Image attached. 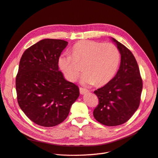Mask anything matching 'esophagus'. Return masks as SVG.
Here are the masks:
<instances>
[{
	"label": "esophagus",
	"instance_id": "obj_1",
	"mask_svg": "<svg viewBox=\"0 0 158 158\" xmlns=\"http://www.w3.org/2000/svg\"><path fill=\"white\" fill-rule=\"evenodd\" d=\"M79 92H80V94H85L86 92H88V90H87V89H86V88H85L80 87V88H79Z\"/></svg>",
	"mask_w": 158,
	"mask_h": 158
}]
</instances>
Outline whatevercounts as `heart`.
Wrapping results in <instances>:
<instances>
[{
  "mask_svg": "<svg viewBox=\"0 0 158 158\" xmlns=\"http://www.w3.org/2000/svg\"><path fill=\"white\" fill-rule=\"evenodd\" d=\"M72 55L73 58L68 54L60 56V69L68 81L73 82L82 71L79 64L85 72L81 83L86 85L101 86L108 83L114 76L120 61V53L115 45L94 40H84L75 44Z\"/></svg>",
  "mask_w": 158,
  "mask_h": 158,
  "instance_id": "heart-1",
  "label": "heart"
}]
</instances>
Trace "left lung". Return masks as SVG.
I'll use <instances>...</instances> for the list:
<instances>
[{
  "mask_svg": "<svg viewBox=\"0 0 158 158\" xmlns=\"http://www.w3.org/2000/svg\"><path fill=\"white\" fill-rule=\"evenodd\" d=\"M121 54V64L115 76L103 87L94 91L99 103L94 109L95 119L106 126L126 123L138 108L143 81L138 63L127 48L112 38Z\"/></svg>",
  "mask_w": 158,
  "mask_h": 158,
  "instance_id": "obj_1",
  "label": "left lung"
}]
</instances>
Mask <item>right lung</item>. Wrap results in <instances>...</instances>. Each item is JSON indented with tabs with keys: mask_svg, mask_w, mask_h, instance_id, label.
<instances>
[{
	"mask_svg": "<svg viewBox=\"0 0 158 158\" xmlns=\"http://www.w3.org/2000/svg\"><path fill=\"white\" fill-rule=\"evenodd\" d=\"M68 42L45 39L23 53L16 76L18 104L31 121L44 127L65 120L79 95L78 86L64 79L58 60Z\"/></svg>",
	"mask_w": 158,
	"mask_h": 158,
	"instance_id": "obj_1",
	"label": "right lung"
}]
</instances>
